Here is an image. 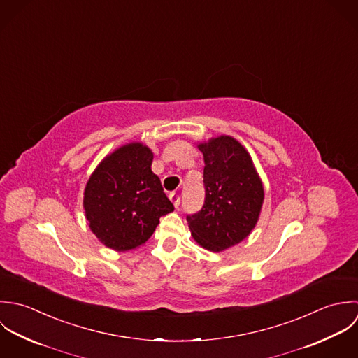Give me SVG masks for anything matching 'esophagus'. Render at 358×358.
<instances>
[{"label": "esophagus", "instance_id": "1", "mask_svg": "<svg viewBox=\"0 0 358 358\" xmlns=\"http://www.w3.org/2000/svg\"><path fill=\"white\" fill-rule=\"evenodd\" d=\"M169 198H170V201L173 202V205H174L176 208H178V206H180V195H178V194L173 192V194H170V195H169Z\"/></svg>", "mask_w": 358, "mask_h": 358}]
</instances>
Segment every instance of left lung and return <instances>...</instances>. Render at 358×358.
<instances>
[{"label":"left lung","instance_id":"1","mask_svg":"<svg viewBox=\"0 0 358 358\" xmlns=\"http://www.w3.org/2000/svg\"><path fill=\"white\" fill-rule=\"evenodd\" d=\"M198 148L205 159V203L187 221L202 248L221 252L242 242L256 227L264 188L249 152L235 138L220 136Z\"/></svg>","mask_w":358,"mask_h":358}]
</instances>
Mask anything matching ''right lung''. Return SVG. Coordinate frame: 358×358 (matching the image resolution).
<instances>
[{"mask_svg":"<svg viewBox=\"0 0 358 358\" xmlns=\"http://www.w3.org/2000/svg\"><path fill=\"white\" fill-rule=\"evenodd\" d=\"M152 150L126 143L94 170L84 189L83 206L91 231L108 248L126 252L143 245L162 215L174 210L160 180L150 170Z\"/></svg>","mask_w":358,"mask_h":358,"instance_id":"1","label":"right lung"}]
</instances>
